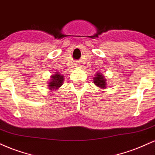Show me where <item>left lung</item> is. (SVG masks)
Wrapping results in <instances>:
<instances>
[{"label":"left lung","instance_id":"left-lung-1","mask_svg":"<svg viewBox=\"0 0 155 155\" xmlns=\"http://www.w3.org/2000/svg\"><path fill=\"white\" fill-rule=\"evenodd\" d=\"M94 83L96 86L99 88L105 89L107 86V80L105 79L104 76L101 74V72H96L95 77L94 78Z\"/></svg>","mask_w":155,"mask_h":155}]
</instances>
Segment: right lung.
I'll list each match as a JSON object with an SVG mask.
<instances>
[{
  "label": "right lung",
  "instance_id": "1",
  "mask_svg": "<svg viewBox=\"0 0 155 155\" xmlns=\"http://www.w3.org/2000/svg\"><path fill=\"white\" fill-rule=\"evenodd\" d=\"M64 81V76L60 74V72H55L53 75L51 76V80L49 81L48 88L50 91L58 90L63 85Z\"/></svg>",
  "mask_w": 155,
  "mask_h": 155
}]
</instances>
